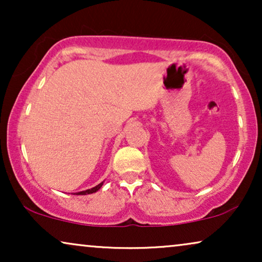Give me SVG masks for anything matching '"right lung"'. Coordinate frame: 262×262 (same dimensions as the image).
I'll return each mask as SVG.
<instances>
[{
  "instance_id": "1",
  "label": "right lung",
  "mask_w": 262,
  "mask_h": 262,
  "mask_svg": "<svg viewBox=\"0 0 262 262\" xmlns=\"http://www.w3.org/2000/svg\"><path fill=\"white\" fill-rule=\"evenodd\" d=\"M102 185H103V182H101V184H99L98 186H95V187H93L91 189H87V191H82V192H77V193H75V194L84 195V194H91V193H95L96 191H99V189L101 188Z\"/></svg>"
}]
</instances>
